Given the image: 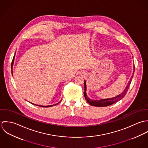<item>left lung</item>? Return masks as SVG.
Returning <instances> with one entry per match:
<instances>
[{
  "label": "left lung",
  "instance_id": "8db88e82",
  "mask_svg": "<svg viewBox=\"0 0 148 148\" xmlns=\"http://www.w3.org/2000/svg\"><path fill=\"white\" fill-rule=\"evenodd\" d=\"M134 64L133 65V75H132V77L130 79V80L129 81V83L127 85L126 88L125 89V90H124V92L118 95L117 96L113 97V98H110V99H103V100H91L88 97H87L86 94V83L84 82V95L85 99L86 100V102L88 103H89L90 105L92 106H110L114 103H115L116 102L120 100L121 99H122L125 95H126L127 90L129 89V87L130 85L132 78L133 77V75H134Z\"/></svg>",
  "mask_w": 148,
  "mask_h": 148
}]
</instances>
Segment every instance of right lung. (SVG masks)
<instances>
[{
	"mask_svg": "<svg viewBox=\"0 0 148 148\" xmlns=\"http://www.w3.org/2000/svg\"><path fill=\"white\" fill-rule=\"evenodd\" d=\"M14 58H15V55H14V58H13V59H12V63H11V69L12 68V66H13V64H14ZM11 72H12V71H11ZM32 104V103H31ZM34 104V105H35V106H41V107H50V106H56V104H55V105H51V106H38V105H36V104Z\"/></svg>",
	"mask_w": 148,
	"mask_h": 148,
	"instance_id": "add662e5",
	"label": "right lung"
}]
</instances>
